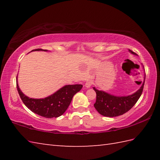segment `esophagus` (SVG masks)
<instances>
[{"label":"esophagus","instance_id":"esophagus-1","mask_svg":"<svg viewBox=\"0 0 160 160\" xmlns=\"http://www.w3.org/2000/svg\"><path fill=\"white\" fill-rule=\"evenodd\" d=\"M91 84H92V82H91V80H88L85 83V87L87 88H90L91 87Z\"/></svg>","mask_w":160,"mask_h":160}]
</instances>
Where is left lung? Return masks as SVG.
<instances>
[{
	"label": "left lung",
	"mask_w": 160,
	"mask_h": 160,
	"mask_svg": "<svg viewBox=\"0 0 160 160\" xmlns=\"http://www.w3.org/2000/svg\"><path fill=\"white\" fill-rule=\"evenodd\" d=\"M128 51L132 54L136 55L132 51ZM144 81L145 76L144 82L140 89L136 92L127 96H115L93 87L96 93V101L94 104V107L98 113L103 116L113 118L123 115L130 110L140 98L143 91Z\"/></svg>",
	"instance_id": "left-lung-1"
}]
</instances>
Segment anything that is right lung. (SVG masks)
Listing matches in <instances>:
<instances>
[{
	"label": "right lung",
	"instance_id": "add662e5",
	"mask_svg": "<svg viewBox=\"0 0 160 160\" xmlns=\"http://www.w3.org/2000/svg\"><path fill=\"white\" fill-rule=\"evenodd\" d=\"M33 51L47 52L48 50L36 49L32 52ZM16 86L19 96L25 106L34 113L47 118H58L62 115L69 107L74 95L82 88V84L65 85L48 97L35 99L25 96L20 91L18 81H16Z\"/></svg>",
	"mask_w": 160,
	"mask_h": 160
}]
</instances>
